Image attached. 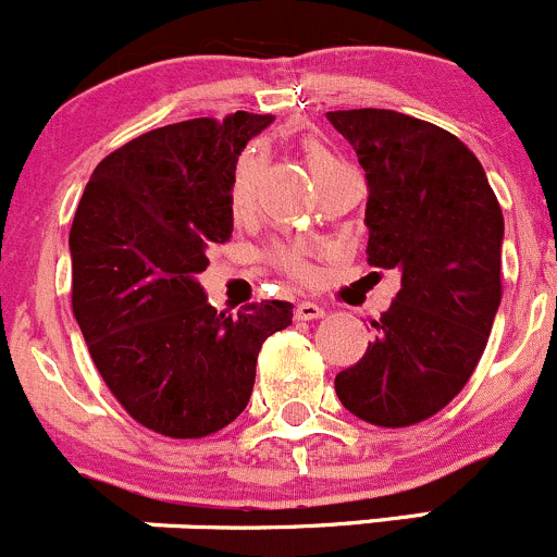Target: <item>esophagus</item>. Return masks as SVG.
I'll list each match as a JSON object with an SVG mask.
<instances>
[{"instance_id": "obj_1", "label": "esophagus", "mask_w": 557, "mask_h": 557, "mask_svg": "<svg viewBox=\"0 0 557 557\" xmlns=\"http://www.w3.org/2000/svg\"><path fill=\"white\" fill-rule=\"evenodd\" d=\"M295 317L298 320H320V317H325V309L314 304V300H304V304L295 306Z\"/></svg>"}]
</instances>
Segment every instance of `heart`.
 I'll return each mask as SVG.
<instances>
[{
  "mask_svg": "<svg viewBox=\"0 0 557 557\" xmlns=\"http://www.w3.org/2000/svg\"><path fill=\"white\" fill-rule=\"evenodd\" d=\"M333 158L327 156L322 147H311L309 150V166L311 172H317L320 166L331 163ZM253 177H257V161L253 158H243L240 166H237L235 174V185H232V208L243 210L251 199V188H253ZM273 262L278 264L282 270L293 275H306L309 273V264H306V251L300 246H282L273 251Z\"/></svg>",
  "mask_w": 557,
  "mask_h": 557,
  "instance_id": "heart-1",
  "label": "heart"
}]
</instances>
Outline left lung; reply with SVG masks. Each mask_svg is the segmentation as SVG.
<instances>
[{"instance_id":"1","label":"left lung","mask_w":557,"mask_h":557,"mask_svg":"<svg viewBox=\"0 0 557 557\" xmlns=\"http://www.w3.org/2000/svg\"><path fill=\"white\" fill-rule=\"evenodd\" d=\"M327 120L367 172L369 264L401 273L336 396L361 421L410 426L443 410L484 352L500 306V205L479 158L437 125L391 109Z\"/></svg>"}]
</instances>
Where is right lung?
<instances>
[{
	"mask_svg": "<svg viewBox=\"0 0 557 557\" xmlns=\"http://www.w3.org/2000/svg\"><path fill=\"white\" fill-rule=\"evenodd\" d=\"M273 123L235 111L147 131L95 166L71 226L73 314L100 377L134 421L208 437L251 399L257 355L293 304L235 317L208 304V248L232 237L243 147Z\"/></svg>",
	"mask_w": 557,
	"mask_h": 557,
	"instance_id": "obj_1",
	"label": "right lung"
}]
</instances>
